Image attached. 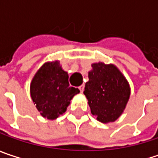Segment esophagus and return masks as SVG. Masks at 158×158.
Masks as SVG:
<instances>
[{"label":"esophagus","instance_id":"obj_1","mask_svg":"<svg viewBox=\"0 0 158 158\" xmlns=\"http://www.w3.org/2000/svg\"><path fill=\"white\" fill-rule=\"evenodd\" d=\"M79 89H80V91H81V93H84V90H85V85H82L79 86Z\"/></svg>","mask_w":158,"mask_h":158}]
</instances>
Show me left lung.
<instances>
[{
    "label": "left lung",
    "instance_id": "1",
    "mask_svg": "<svg viewBox=\"0 0 158 158\" xmlns=\"http://www.w3.org/2000/svg\"><path fill=\"white\" fill-rule=\"evenodd\" d=\"M88 73L84 94L91 112L102 122H113L122 114L130 95L127 79L114 64L94 63Z\"/></svg>",
    "mask_w": 158,
    "mask_h": 158
}]
</instances>
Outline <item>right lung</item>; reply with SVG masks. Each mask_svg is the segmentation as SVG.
Masks as SVG:
<instances>
[{
	"mask_svg": "<svg viewBox=\"0 0 158 158\" xmlns=\"http://www.w3.org/2000/svg\"><path fill=\"white\" fill-rule=\"evenodd\" d=\"M78 88L71 87L68 73L58 61L45 63L34 75L30 84V95L41 116L55 119L63 114Z\"/></svg>",
	"mask_w": 158,
	"mask_h": 158,
	"instance_id": "right-lung-1",
	"label": "right lung"
}]
</instances>
